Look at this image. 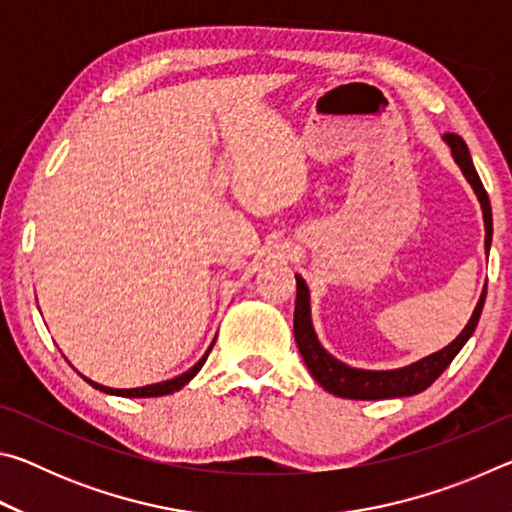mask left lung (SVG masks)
Returning a JSON list of instances; mask_svg holds the SVG:
<instances>
[{
    "mask_svg": "<svg viewBox=\"0 0 512 512\" xmlns=\"http://www.w3.org/2000/svg\"><path fill=\"white\" fill-rule=\"evenodd\" d=\"M445 142L449 144V149H452L456 164L465 173L467 183L472 185L474 194L481 203L483 223H485V253H488L492 244L490 198L481 185V178L474 169L470 151H467V144L463 142V137L456 133H445ZM296 287H298V293H296V311H293V334H296L298 350L307 363L311 377H314L325 391L345 397V400H391V397H406V395L427 391L433 381L447 370V366L454 361L456 354L461 352L467 339L474 334L476 323H479L481 318L483 302H485V289H483L479 302H476V309L470 318V323H467L463 332L440 352H433L429 357L415 361L406 368L359 370V368L345 366V363L334 359L332 354H327L323 350V345H320L316 339L314 327H311L309 289L300 275H296ZM485 287H488V284H485Z\"/></svg>",
    "mask_w": 512,
    "mask_h": 512,
    "instance_id": "8db88e82",
    "label": "left lung"
}]
</instances>
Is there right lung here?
I'll return each instance as SVG.
<instances>
[{"mask_svg":"<svg viewBox=\"0 0 512 512\" xmlns=\"http://www.w3.org/2000/svg\"><path fill=\"white\" fill-rule=\"evenodd\" d=\"M214 345V343H212ZM212 345H210V350H212ZM210 350H207L205 354H203V359L196 363V366H192L189 368L187 372H183V375L180 377H173V379H167V381H160V384H151V386H142V388H108V386H101V384H97V381H92V379H88V377H83L85 381H88L90 386H94V388H99V391H103V393H110V395H119V397H160V395H169V393H173V391H180V388H183L189 379H192L198 370L203 368V363H205V359H207V354H210Z\"/></svg>","mask_w":512,"mask_h":512,"instance_id":"right-lung-1","label":"right lung"}]
</instances>
